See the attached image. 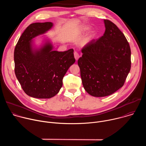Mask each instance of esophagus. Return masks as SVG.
Returning a JSON list of instances; mask_svg holds the SVG:
<instances>
[{"label":"esophagus","instance_id":"obj_1","mask_svg":"<svg viewBox=\"0 0 146 146\" xmlns=\"http://www.w3.org/2000/svg\"><path fill=\"white\" fill-rule=\"evenodd\" d=\"M74 58H75L76 60H77L78 59V58H80V55L78 54V52H74Z\"/></svg>","mask_w":146,"mask_h":146}]
</instances>
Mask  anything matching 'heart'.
Wrapping results in <instances>:
<instances>
[{"instance_id":"b5f03b06","label":"heart","mask_w":146,"mask_h":146,"mask_svg":"<svg viewBox=\"0 0 146 146\" xmlns=\"http://www.w3.org/2000/svg\"><path fill=\"white\" fill-rule=\"evenodd\" d=\"M90 29V28L88 27H87V26H84L82 27L81 28V31L82 32H87V31H88ZM95 37V33L94 32H91L89 34V35L87 37V41H90L91 40H92Z\"/></svg>"}]
</instances>
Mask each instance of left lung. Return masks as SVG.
<instances>
[{"mask_svg":"<svg viewBox=\"0 0 146 146\" xmlns=\"http://www.w3.org/2000/svg\"><path fill=\"white\" fill-rule=\"evenodd\" d=\"M105 32L81 50L78 60L82 86L91 96L110 95L121 88L131 70V48L123 33L104 19Z\"/></svg>","mask_w":146,"mask_h":146,"instance_id":"8db88e82","label":"left lung"}]
</instances>
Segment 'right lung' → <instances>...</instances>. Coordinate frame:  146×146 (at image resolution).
Instances as JSON below:
<instances>
[{"instance_id": "right-lung-1", "label": "right lung", "mask_w": 146, "mask_h": 146, "mask_svg": "<svg viewBox=\"0 0 146 146\" xmlns=\"http://www.w3.org/2000/svg\"><path fill=\"white\" fill-rule=\"evenodd\" d=\"M53 27L51 22L36 23L28 26L18 40L14 54L15 74L24 91L29 96L49 99L62 87V79L76 61L73 49L54 50L51 40L44 36L37 47L33 38Z\"/></svg>"}]
</instances>
